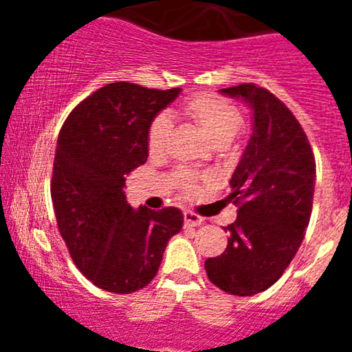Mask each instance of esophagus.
Segmentation results:
<instances>
[{"instance_id":"obj_1","label":"esophagus","mask_w":352,"mask_h":352,"mask_svg":"<svg viewBox=\"0 0 352 352\" xmlns=\"http://www.w3.org/2000/svg\"><path fill=\"white\" fill-rule=\"evenodd\" d=\"M184 223L186 226H199L202 225V218L192 211H184Z\"/></svg>"}]
</instances>
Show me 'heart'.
I'll return each mask as SVG.
<instances>
[{
  "label": "heart",
  "mask_w": 352,
  "mask_h": 352,
  "mask_svg": "<svg viewBox=\"0 0 352 352\" xmlns=\"http://www.w3.org/2000/svg\"><path fill=\"white\" fill-rule=\"evenodd\" d=\"M180 112L192 120L204 133L212 146H225L239 134L243 126V116L235 104L211 91H202L180 104ZM172 120L166 116H156L148 129V153L160 156L168 148ZM180 182L186 190L196 189V184L189 175H180Z\"/></svg>",
  "instance_id": "1"
}]
</instances>
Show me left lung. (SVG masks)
<instances>
[{"label": "left lung", "mask_w": 352, "mask_h": 352, "mask_svg": "<svg viewBox=\"0 0 352 352\" xmlns=\"http://www.w3.org/2000/svg\"><path fill=\"white\" fill-rule=\"evenodd\" d=\"M252 109V136L233 172L228 201L239 206L226 250L204 262L209 281L252 296L278 281L303 242L311 216L315 156L289 109L255 83L223 88Z\"/></svg>", "instance_id": "obj_1"}]
</instances>
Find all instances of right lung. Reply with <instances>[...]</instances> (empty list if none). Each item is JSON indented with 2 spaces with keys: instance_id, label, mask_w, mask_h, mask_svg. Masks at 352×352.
<instances>
[{
  "instance_id": "1",
  "label": "right lung",
  "mask_w": 352,
  "mask_h": 352,
  "mask_svg": "<svg viewBox=\"0 0 352 352\" xmlns=\"http://www.w3.org/2000/svg\"><path fill=\"white\" fill-rule=\"evenodd\" d=\"M180 88L117 81L71 110L61 127L51 197L74 265L95 286L127 294L150 285L184 225L177 208L133 209L126 175L148 160V129Z\"/></svg>"
}]
</instances>
